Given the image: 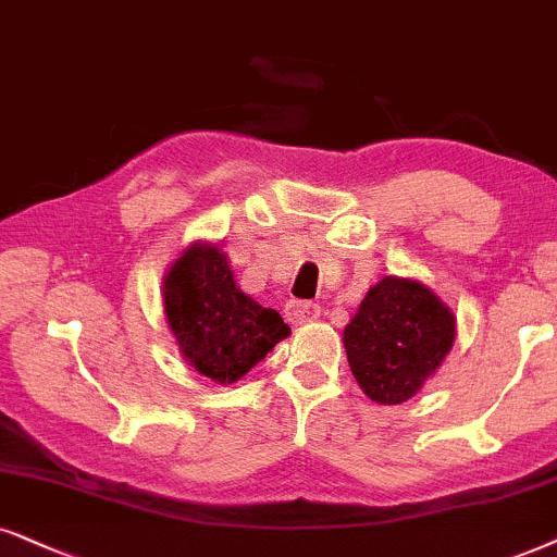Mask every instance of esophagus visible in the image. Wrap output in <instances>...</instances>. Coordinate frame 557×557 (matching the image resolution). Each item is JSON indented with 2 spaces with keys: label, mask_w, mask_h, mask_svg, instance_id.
<instances>
[{
  "label": "esophagus",
  "mask_w": 557,
  "mask_h": 557,
  "mask_svg": "<svg viewBox=\"0 0 557 557\" xmlns=\"http://www.w3.org/2000/svg\"><path fill=\"white\" fill-rule=\"evenodd\" d=\"M321 315V306H315V302H306V300H290L285 306V318L290 321L293 325H300V323H310L315 321V318Z\"/></svg>",
  "instance_id": "1"
}]
</instances>
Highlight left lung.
I'll list each match as a JSON object with an SVG mask.
<instances>
[{
	"label": "left lung",
	"instance_id": "1",
	"mask_svg": "<svg viewBox=\"0 0 557 557\" xmlns=\"http://www.w3.org/2000/svg\"><path fill=\"white\" fill-rule=\"evenodd\" d=\"M456 338V318L414 280L376 283L344 331L354 380L380 405L407 403L435 374Z\"/></svg>",
	"mask_w": 557,
	"mask_h": 557
}]
</instances>
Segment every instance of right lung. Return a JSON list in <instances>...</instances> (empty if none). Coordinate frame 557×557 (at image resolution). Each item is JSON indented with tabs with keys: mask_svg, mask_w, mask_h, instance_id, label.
Instances as JSON below:
<instances>
[{
	"mask_svg": "<svg viewBox=\"0 0 557 557\" xmlns=\"http://www.w3.org/2000/svg\"><path fill=\"white\" fill-rule=\"evenodd\" d=\"M162 300L185 361L219 384L242 380L290 336L277 310L262 308L236 287L226 255L211 244L183 251L170 267Z\"/></svg>",
	"mask_w": 557,
	"mask_h": 557,
	"instance_id": "1",
	"label": "right lung"
}]
</instances>
